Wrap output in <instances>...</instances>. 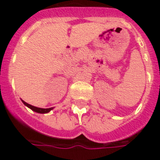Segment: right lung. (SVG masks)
<instances>
[{"label": "right lung", "instance_id": "obj_1", "mask_svg": "<svg viewBox=\"0 0 160 160\" xmlns=\"http://www.w3.org/2000/svg\"><path fill=\"white\" fill-rule=\"evenodd\" d=\"M22 102H23V104H24L25 106H27L28 107H29L30 109H32L33 111L36 112L38 113H47V112H50L53 109V107H51V108H40V107H33V106L30 105V104H28L27 102H25V101H23V100H22Z\"/></svg>", "mask_w": 160, "mask_h": 160}]
</instances>
